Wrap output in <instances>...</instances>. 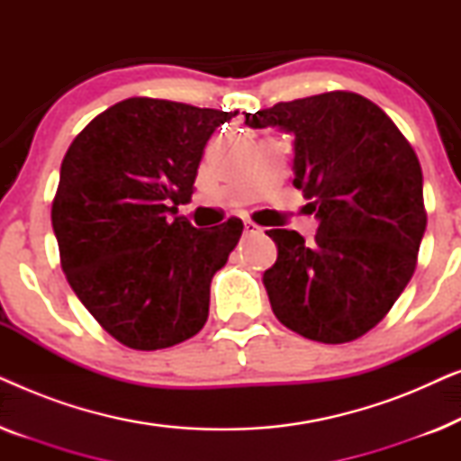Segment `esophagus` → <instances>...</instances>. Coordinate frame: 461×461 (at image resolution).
Segmentation results:
<instances>
[{"label":"esophagus","mask_w":461,"mask_h":461,"mask_svg":"<svg viewBox=\"0 0 461 461\" xmlns=\"http://www.w3.org/2000/svg\"><path fill=\"white\" fill-rule=\"evenodd\" d=\"M260 232V229L254 222H245L243 224V235H258Z\"/></svg>","instance_id":"obj_1"}]
</instances>
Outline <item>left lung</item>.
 Here are the masks:
<instances>
[{
  "label": "left lung",
  "instance_id": "1",
  "mask_svg": "<svg viewBox=\"0 0 461 461\" xmlns=\"http://www.w3.org/2000/svg\"><path fill=\"white\" fill-rule=\"evenodd\" d=\"M245 123L295 136L294 185L321 220L312 243L267 230L279 249L262 279L275 317L314 342L365 336L418 264L428 218L413 147L380 106L346 90L248 113Z\"/></svg>",
  "mask_w": 461,
  "mask_h": 461
}]
</instances>
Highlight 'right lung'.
Listing matches in <instances>:
<instances>
[{"label": "right lung", "instance_id": "right-lung-1", "mask_svg": "<svg viewBox=\"0 0 461 461\" xmlns=\"http://www.w3.org/2000/svg\"><path fill=\"white\" fill-rule=\"evenodd\" d=\"M232 113L136 96L75 136L60 166L52 226L68 285L100 327L134 350L193 338L210 285L243 232L239 218L194 229L188 203L203 149Z\"/></svg>", "mask_w": 461, "mask_h": 461}]
</instances>
